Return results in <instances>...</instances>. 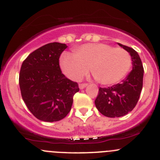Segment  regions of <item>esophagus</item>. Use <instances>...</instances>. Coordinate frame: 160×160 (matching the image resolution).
Masks as SVG:
<instances>
[{"mask_svg": "<svg viewBox=\"0 0 160 160\" xmlns=\"http://www.w3.org/2000/svg\"><path fill=\"white\" fill-rule=\"evenodd\" d=\"M87 83H80L79 84V88H80V89H83V88H85L87 87Z\"/></svg>", "mask_w": 160, "mask_h": 160, "instance_id": "1", "label": "esophagus"}]
</instances>
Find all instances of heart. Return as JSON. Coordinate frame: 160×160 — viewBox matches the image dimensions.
<instances>
[{"instance_id": "heart-1", "label": "heart", "mask_w": 160, "mask_h": 160, "mask_svg": "<svg viewBox=\"0 0 160 160\" xmlns=\"http://www.w3.org/2000/svg\"><path fill=\"white\" fill-rule=\"evenodd\" d=\"M63 73L77 80L91 69L96 81L112 85L123 80L131 66V57L123 48H113L106 44H84L76 54L65 52L60 58Z\"/></svg>"}]
</instances>
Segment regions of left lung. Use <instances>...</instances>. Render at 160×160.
Wrapping results in <instances>:
<instances>
[{
	"mask_svg": "<svg viewBox=\"0 0 160 160\" xmlns=\"http://www.w3.org/2000/svg\"><path fill=\"white\" fill-rule=\"evenodd\" d=\"M131 55L132 70L121 83L108 88H100L94 103L96 108L107 117H120L136 106L143 86L144 69L136 51L118 43Z\"/></svg>",
	"mask_w": 160,
	"mask_h": 160,
	"instance_id": "obj_1",
	"label": "left lung"
}]
</instances>
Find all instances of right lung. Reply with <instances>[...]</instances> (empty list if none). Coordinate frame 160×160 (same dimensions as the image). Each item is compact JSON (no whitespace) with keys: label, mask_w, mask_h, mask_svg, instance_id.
I'll return each mask as SVG.
<instances>
[{"label":"right lung","mask_w":160,"mask_h":160,"mask_svg":"<svg viewBox=\"0 0 160 160\" xmlns=\"http://www.w3.org/2000/svg\"><path fill=\"white\" fill-rule=\"evenodd\" d=\"M67 48L54 42L37 49L25 59L19 73L22 98L32 115L45 122L59 121L71 110L77 83L62 73L59 57Z\"/></svg>","instance_id":"add662e5"}]
</instances>
